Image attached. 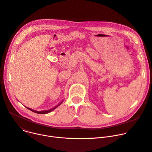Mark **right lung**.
Instances as JSON below:
<instances>
[{"label": "right lung", "mask_w": 152, "mask_h": 152, "mask_svg": "<svg viewBox=\"0 0 152 152\" xmlns=\"http://www.w3.org/2000/svg\"><path fill=\"white\" fill-rule=\"evenodd\" d=\"M63 101H62L61 103H59L58 105H57L56 106H55L54 107H53V108H51V109H50V110H42V111H36V110H33V109H31V108H28V107H26L27 108H28V110H31V111H32V112H34V113H38V114H47V113H50V112H52L53 110H54L55 108H56L58 106H59L62 102H63Z\"/></svg>", "instance_id": "add662e5"}]
</instances>
